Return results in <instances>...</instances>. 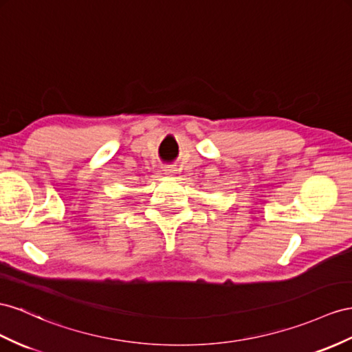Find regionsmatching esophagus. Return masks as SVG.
Segmentation results:
<instances>
[{
	"label": "esophagus",
	"instance_id": "1",
	"mask_svg": "<svg viewBox=\"0 0 352 352\" xmlns=\"http://www.w3.org/2000/svg\"><path fill=\"white\" fill-rule=\"evenodd\" d=\"M173 170H174V169L166 168V169H165V174H166V175H170V174H173Z\"/></svg>",
	"mask_w": 352,
	"mask_h": 352
}]
</instances>
